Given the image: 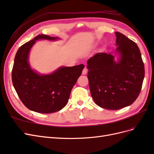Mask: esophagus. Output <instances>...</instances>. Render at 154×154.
<instances>
[{"instance_id": "esophagus-1", "label": "esophagus", "mask_w": 154, "mask_h": 154, "mask_svg": "<svg viewBox=\"0 0 154 154\" xmlns=\"http://www.w3.org/2000/svg\"><path fill=\"white\" fill-rule=\"evenodd\" d=\"M87 73V69L86 67H85V68L83 69V71H82V74H83V75H85V74H86Z\"/></svg>"}]
</instances>
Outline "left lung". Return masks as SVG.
<instances>
[{
  "mask_svg": "<svg viewBox=\"0 0 154 154\" xmlns=\"http://www.w3.org/2000/svg\"><path fill=\"white\" fill-rule=\"evenodd\" d=\"M115 34L119 61L115 62L110 53H98L88 60L87 66L93 100L109 110L132 104L141 92L144 77V63L136 43L121 32Z\"/></svg>",
  "mask_w": 154,
  "mask_h": 154,
  "instance_id": "1",
  "label": "left lung"
}]
</instances>
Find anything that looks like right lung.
<instances>
[{
    "instance_id": "add662e5",
    "label": "right lung",
    "mask_w": 154,
    "mask_h": 154,
    "mask_svg": "<svg viewBox=\"0 0 154 154\" xmlns=\"http://www.w3.org/2000/svg\"><path fill=\"white\" fill-rule=\"evenodd\" d=\"M58 39L39 35L18 49L12 69V82L19 98L27 109L50 114L62 109L67 103L73 86L80 76L83 65L62 67L48 75H40L32 70L28 55L36 40Z\"/></svg>"
}]
</instances>
